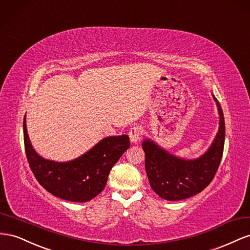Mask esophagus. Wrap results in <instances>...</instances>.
Instances as JSON below:
<instances>
[{
	"mask_svg": "<svg viewBox=\"0 0 250 250\" xmlns=\"http://www.w3.org/2000/svg\"><path fill=\"white\" fill-rule=\"evenodd\" d=\"M141 127L138 125H135L133 127H131L129 131V137L130 140L133 142V144H136L138 141V139L140 138V134H141Z\"/></svg>",
	"mask_w": 250,
	"mask_h": 250,
	"instance_id": "1",
	"label": "esophagus"
}]
</instances>
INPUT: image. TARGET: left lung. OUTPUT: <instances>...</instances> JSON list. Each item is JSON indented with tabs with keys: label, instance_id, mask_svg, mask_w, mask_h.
<instances>
[{
	"label": "left lung",
	"instance_id": "left-lung-1",
	"mask_svg": "<svg viewBox=\"0 0 250 250\" xmlns=\"http://www.w3.org/2000/svg\"><path fill=\"white\" fill-rule=\"evenodd\" d=\"M219 113V130L204 154L195 159H184L170 154L152 139L142 141L146 154V172L151 188L167 201H179L195 196L211 182L220 166L225 140V123L215 95Z\"/></svg>",
	"mask_w": 250,
	"mask_h": 250
}]
</instances>
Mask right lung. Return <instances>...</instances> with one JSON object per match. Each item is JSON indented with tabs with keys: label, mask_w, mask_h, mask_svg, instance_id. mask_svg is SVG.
<instances>
[{
	"label": "right lung",
	"mask_w": 250,
	"mask_h": 250,
	"mask_svg": "<svg viewBox=\"0 0 250 250\" xmlns=\"http://www.w3.org/2000/svg\"><path fill=\"white\" fill-rule=\"evenodd\" d=\"M27 160L34 177L46 190L55 197L72 202H87L95 198L106 184L111 168L127 148V135L109 136L77 158L59 162L45 159L33 148L23 123Z\"/></svg>",
	"instance_id": "1"
}]
</instances>
